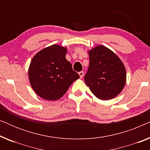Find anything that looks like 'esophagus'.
I'll list each match as a JSON object with an SVG mask.
<instances>
[{
	"label": "esophagus",
	"instance_id": "obj_1",
	"mask_svg": "<svg viewBox=\"0 0 150 150\" xmlns=\"http://www.w3.org/2000/svg\"><path fill=\"white\" fill-rule=\"evenodd\" d=\"M79 74L80 76V77L83 78V76H84V72H83V71H80V72L79 73Z\"/></svg>",
	"mask_w": 150,
	"mask_h": 150
}]
</instances>
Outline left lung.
I'll use <instances>...</instances> for the list:
<instances>
[{
	"label": "left lung",
	"instance_id": "obj_1",
	"mask_svg": "<svg viewBox=\"0 0 150 150\" xmlns=\"http://www.w3.org/2000/svg\"><path fill=\"white\" fill-rule=\"evenodd\" d=\"M89 65L84 78L93 95L108 100L119 95L126 81V69L120 58L104 46L89 51Z\"/></svg>",
	"mask_w": 150,
	"mask_h": 150
}]
</instances>
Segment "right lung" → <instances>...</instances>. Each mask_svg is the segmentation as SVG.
Masks as SVG:
<instances>
[{"label":"right lung","instance_id":"1","mask_svg":"<svg viewBox=\"0 0 150 150\" xmlns=\"http://www.w3.org/2000/svg\"><path fill=\"white\" fill-rule=\"evenodd\" d=\"M67 48L52 45L36 54L30 62L28 79L35 92L43 99L61 98L80 78L65 59Z\"/></svg>","mask_w":150,"mask_h":150}]
</instances>
